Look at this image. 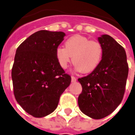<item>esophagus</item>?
Returning a JSON list of instances; mask_svg holds the SVG:
<instances>
[{
	"label": "esophagus",
	"instance_id": "obj_1",
	"mask_svg": "<svg viewBox=\"0 0 135 135\" xmlns=\"http://www.w3.org/2000/svg\"><path fill=\"white\" fill-rule=\"evenodd\" d=\"M71 78H72V82H75L76 81V77H74V76H72Z\"/></svg>",
	"mask_w": 135,
	"mask_h": 135
}]
</instances>
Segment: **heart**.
<instances>
[{"instance_id":"1","label":"heart","mask_w":135,"mask_h":135,"mask_svg":"<svg viewBox=\"0 0 135 135\" xmlns=\"http://www.w3.org/2000/svg\"><path fill=\"white\" fill-rule=\"evenodd\" d=\"M103 49L97 40H90L82 35H76L65 42V48L59 47L56 50V57L59 65L65 69L71 61L76 70L88 73L96 68L102 60Z\"/></svg>"}]
</instances>
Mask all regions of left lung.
Masks as SVG:
<instances>
[{
  "label": "left lung",
  "mask_w": 135,
  "mask_h": 135,
  "mask_svg": "<svg viewBox=\"0 0 135 135\" xmlns=\"http://www.w3.org/2000/svg\"><path fill=\"white\" fill-rule=\"evenodd\" d=\"M98 41L103 49L100 64L90 74L78 79L82 86L79 109L94 119L106 117L120 104L129 69L126 51L113 37L102 35Z\"/></svg>",
  "instance_id": "8db88e82"
}]
</instances>
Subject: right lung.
Instances as JSON below:
<instances>
[{
  "mask_svg": "<svg viewBox=\"0 0 135 135\" xmlns=\"http://www.w3.org/2000/svg\"><path fill=\"white\" fill-rule=\"evenodd\" d=\"M63 32L39 31L19 45L12 69L14 95L31 116L42 118L56 109L71 76L59 65L56 50Z\"/></svg>",
  "mask_w": 135,
  "mask_h": 135,
  "instance_id": "1",
  "label": "right lung"
}]
</instances>
